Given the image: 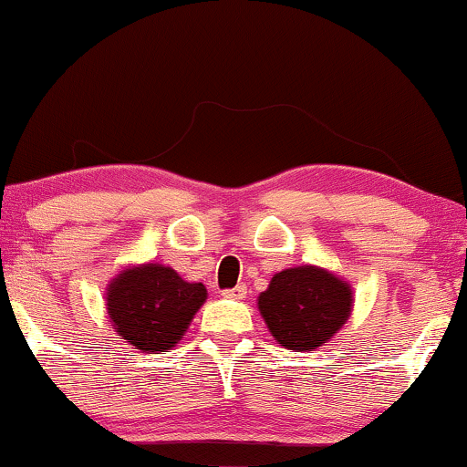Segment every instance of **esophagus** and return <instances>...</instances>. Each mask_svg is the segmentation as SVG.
Here are the masks:
<instances>
[{
  "instance_id": "34e87169",
  "label": "esophagus",
  "mask_w": 467,
  "mask_h": 467,
  "mask_svg": "<svg viewBox=\"0 0 467 467\" xmlns=\"http://www.w3.org/2000/svg\"><path fill=\"white\" fill-rule=\"evenodd\" d=\"M223 296H225V298H232V300H242L246 296V287L244 285H235L234 289H225Z\"/></svg>"
}]
</instances>
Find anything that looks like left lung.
<instances>
[{"label": "left lung", "mask_w": 467, "mask_h": 467, "mask_svg": "<svg viewBox=\"0 0 467 467\" xmlns=\"http://www.w3.org/2000/svg\"><path fill=\"white\" fill-rule=\"evenodd\" d=\"M257 308L276 343L294 352H313L343 328L354 308V289L319 265L276 272L259 294Z\"/></svg>", "instance_id": "1"}]
</instances>
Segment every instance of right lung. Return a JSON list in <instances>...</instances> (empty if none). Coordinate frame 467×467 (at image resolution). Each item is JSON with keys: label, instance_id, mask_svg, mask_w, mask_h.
Returning <instances> with one entry per match:
<instances>
[{"label": "right lung", "instance_id": "1", "mask_svg": "<svg viewBox=\"0 0 467 467\" xmlns=\"http://www.w3.org/2000/svg\"><path fill=\"white\" fill-rule=\"evenodd\" d=\"M105 300L118 337L143 354H159L184 338L208 289L184 281L169 265L148 262L119 270L109 281Z\"/></svg>", "mask_w": 467, "mask_h": 467}]
</instances>
